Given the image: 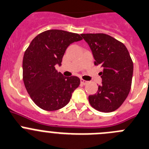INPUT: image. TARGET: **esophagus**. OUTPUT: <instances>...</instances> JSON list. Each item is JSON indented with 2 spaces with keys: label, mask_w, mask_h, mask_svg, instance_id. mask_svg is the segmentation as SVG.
<instances>
[{
  "label": "esophagus",
  "mask_w": 149,
  "mask_h": 149,
  "mask_svg": "<svg viewBox=\"0 0 149 149\" xmlns=\"http://www.w3.org/2000/svg\"><path fill=\"white\" fill-rule=\"evenodd\" d=\"M80 81H81V83L82 84H87L88 83V81H85V80L82 79H81V80H80Z\"/></svg>",
  "instance_id": "esophagus-1"
}]
</instances>
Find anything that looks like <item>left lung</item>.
<instances>
[{
  "label": "left lung",
  "instance_id": "1",
  "mask_svg": "<svg viewBox=\"0 0 149 149\" xmlns=\"http://www.w3.org/2000/svg\"><path fill=\"white\" fill-rule=\"evenodd\" d=\"M88 44L95 65L102 68V84L96 94L88 96L91 105L101 112H112L122 105L130 92L133 61L126 47L104 33L81 34Z\"/></svg>",
  "mask_w": 149,
  "mask_h": 149
}]
</instances>
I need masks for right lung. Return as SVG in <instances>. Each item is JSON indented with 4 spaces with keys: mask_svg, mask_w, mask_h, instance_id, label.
<instances>
[{
    "mask_svg": "<svg viewBox=\"0 0 149 149\" xmlns=\"http://www.w3.org/2000/svg\"><path fill=\"white\" fill-rule=\"evenodd\" d=\"M81 39L77 33L49 29L35 37L26 49L23 80L32 100L41 109L51 111L65 107L79 85V78L65 77L56 65H61L68 47Z\"/></svg>",
    "mask_w": 149,
    "mask_h": 149,
    "instance_id": "add662e5",
    "label": "right lung"
}]
</instances>
